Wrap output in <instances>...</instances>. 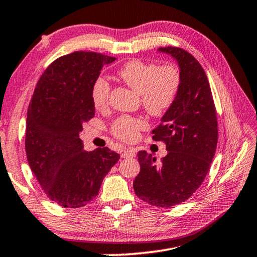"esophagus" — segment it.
I'll list each match as a JSON object with an SVG mask.
<instances>
[{
	"mask_svg": "<svg viewBox=\"0 0 257 257\" xmlns=\"http://www.w3.org/2000/svg\"><path fill=\"white\" fill-rule=\"evenodd\" d=\"M121 157L122 158H133L135 157V151L133 149H123L121 151Z\"/></svg>",
	"mask_w": 257,
	"mask_h": 257,
	"instance_id": "esophagus-1",
	"label": "esophagus"
}]
</instances>
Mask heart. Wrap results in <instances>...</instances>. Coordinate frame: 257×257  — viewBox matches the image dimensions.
Instances as JSON below:
<instances>
[{"label": "heart", "instance_id": "1", "mask_svg": "<svg viewBox=\"0 0 257 257\" xmlns=\"http://www.w3.org/2000/svg\"><path fill=\"white\" fill-rule=\"evenodd\" d=\"M117 74L136 92L141 93L142 104L152 115H162L172 107L181 88V72L176 65L132 59L122 65ZM111 87L103 77L96 79L91 88V99L96 108H105L108 104ZM146 128L141 117L122 115L113 122L111 132L123 142L136 140L140 130Z\"/></svg>", "mask_w": 257, "mask_h": 257}]
</instances>
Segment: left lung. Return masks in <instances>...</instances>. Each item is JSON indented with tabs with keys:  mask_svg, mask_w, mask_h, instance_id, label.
I'll return each instance as SVG.
<instances>
[{
	"mask_svg": "<svg viewBox=\"0 0 257 257\" xmlns=\"http://www.w3.org/2000/svg\"><path fill=\"white\" fill-rule=\"evenodd\" d=\"M172 55L181 72V88L153 140L165 142L167 156L157 164L152 154H137L141 172L134 181L138 198L156 207H173L187 200L209 172L217 145V117L203 68L189 52L176 47L159 48Z\"/></svg>",
	"mask_w": 257,
	"mask_h": 257,
	"instance_id": "left-lung-1",
	"label": "left lung"
}]
</instances>
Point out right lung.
Returning a JSON list of instances; mask_svg holds the SVG:
<instances>
[{"label": "right lung", "instance_id": "right-lung-1", "mask_svg": "<svg viewBox=\"0 0 257 257\" xmlns=\"http://www.w3.org/2000/svg\"><path fill=\"white\" fill-rule=\"evenodd\" d=\"M114 57L75 51L56 59L36 84L27 111V161L47 197L79 208L97 197L120 156L108 148L88 152L79 134L95 116L91 88Z\"/></svg>", "mask_w": 257, "mask_h": 257}]
</instances>
